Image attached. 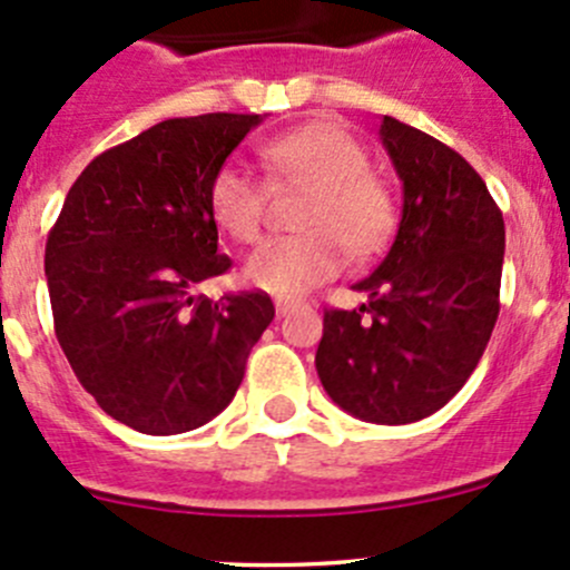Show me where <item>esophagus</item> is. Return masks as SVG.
<instances>
[{
    "instance_id": "1",
    "label": "esophagus",
    "mask_w": 570,
    "mask_h": 570,
    "mask_svg": "<svg viewBox=\"0 0 570 570\" xmlns=\"http://www.w3.org/2000/svg\"><path fill=\"white\" fill-rule=\"evenodd\" d=\"M295 306L297 303H292V301H275V314H278V317H286V314H289Z\"/></svg>"
}]
</instances>
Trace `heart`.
Here are the masks:
<instances>
[{"instance_id": "b5f03b06", "label": "heart", "mask_w": 570, "mask_h": 570, "mask_svg": "<svg viewBox=\"0 0 570 570\" xmlns=\"http://www.w3.org/2000/svg\"><path fill=\"white\" fill-rule=\"evenodd\" d=\"M273 181L308 189L297 237L267 239L248 256L243 278L256 289L295 301L314 286L336 278L344 250L370 258L386 245L394 228V195L370 170L358 137L336 120H312L258 146ZM209 215L234 243L250 245L267 220V184L239 163H226L209 181Z\"/></svg>"}]
</instances>
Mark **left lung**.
<instances>
[{"instance_id":"obj_1","label":"left lung","mask_w":570,"mask_h":570,"mask_svg":"<svg viewBox=\"0 0 570 570\" xmlns=\"http://www.w3.org/2000/svg\"><path fill=\"white\" fill-rule=\"evenodd\" d=\"M381 142L402 181L392 250L327 308L317 375L355 419L407 424L444 407L480 364L499 317L504 220L485 181L435 137L383 115Z\"/></svg>"}]
</instances>
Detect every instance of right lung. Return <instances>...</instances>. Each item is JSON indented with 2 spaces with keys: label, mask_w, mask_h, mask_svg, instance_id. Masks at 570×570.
I'll list each match as a JSON object with an SVG mask.
<instances>
[{
  "label": "right lung",
  "mask_w": 570,
  "mask_h": 570,
  "mask_svg": "<svg viewBox=\"0 0 570 570\" xmlns=\"http://www.w3.org/2000/svg\"><path fill=\"white\" fill-rule=\"evenodd\" d=\"M258 124L262 115L234 112L170 118L109 148L68 189L46 239L57 342L85 392L137 433L212 422L275 317L264 292H195L232 267L206 193Z\"/></svg>",
  "instance_id": "1"
}]
</instances>
